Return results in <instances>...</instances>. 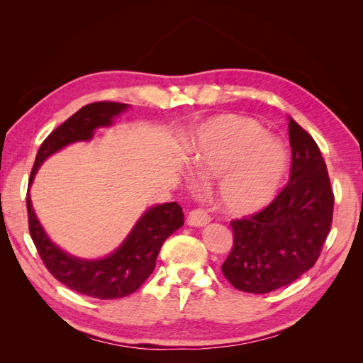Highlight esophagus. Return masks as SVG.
Here are the masks:
<instances>
[{
    "instance_id": "34e87169",
    "label": "esophagus",
    "mask_w": 363,
    "mask_h": 363,
    "mask_svg": "<svg viewBox=\"0 0 363 363\" xmlns=\"http://www.w3.org/2000/svg\"><path fill=\"white\" fill-rule=\"evenodd\" d=\"M208 221H211V218H208V215L206 212L200 211V208L192 211L188 215V219H186V223H188V225H191V227H204L208 224Z\"/></svg>"
}]
</instances>
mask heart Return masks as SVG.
I'll use <instances>...</instances> for the list:
<instances>
[{
    "label": "heart",
    "instance_id": "1",
    "mask_svg": "<svg viewBox=\"0 0 363 363\" xmlns=\"http://www.w3.org/2000/svg\"><path fill=\"white\" fill-rule=\"evenodd\" d=\"M189 164L216 180L215 200L230 216H250L277 199L288 177V150L257 121L239 115L207 119L192 133Z\"/></svg>",
    "mask_w": 363,
    "mask_h": 363
}]
</instances>
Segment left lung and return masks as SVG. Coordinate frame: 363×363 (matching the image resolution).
Segmentation results:
<instances>
[{
  "mask_svg": "<svg viewBox=\"0 0 363 363\" xmlns=\"http://www.w3.org/2000/svg\"><path fill=\"white\" fill-rule=\"evenodd\" d=\"M291 179L262 212L232 223L233 248L223 263L239 291L267 294L295 281L320 257L330 232L335 196L313 138L288 116Z\"/></svg>",
  "mask_w": 363,
  "mask_h": 363,
  "instance_id": "left-lung-1",
  "label": "left lung"
}]
</instances>
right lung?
Here are the masks:
<instances>
[{"mask_svg": "<svg viewBox=\"0 0 363 363\" xmlns=\"http://www.w3.org/2000/svg\"><path fill=\"white\" fill-rule=\"evenodd\" d=\"M128 108V104L108 101L82 107L42 142L28 180V227L40 259L52 276L69 289L100 300L133 294L150 277L163 242L184 224L182 207L175 201L148 207L119 247L104 257L84 259L52 242L33 207L30 188L48 157L75 142L92 140L98 128L112 127L115 119Z\"/></svg>", "mask_w": 363, "mask_h": 363, "instance_id": "1", "label": "right lung"}]
</instances>
